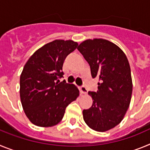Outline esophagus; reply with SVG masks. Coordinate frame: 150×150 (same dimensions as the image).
<instances>
[{
    "instance_id": "obj_1",
    "label": "esophagus",
    "mask_w": 150,
    "mask_h": 150,
    "mask_svg": "<svg viewBox=\"0 0 150 150\" xmlns=\"http://www.w3.org/2000/svg\"><path fill=\"white\" fill-rule=\"evenodd\" d=\"M79 89H80V92H81L82 94H85V95H86V94H87V92H88L87 88L85 86H81Z\"/></svg>"
}]
</instances>
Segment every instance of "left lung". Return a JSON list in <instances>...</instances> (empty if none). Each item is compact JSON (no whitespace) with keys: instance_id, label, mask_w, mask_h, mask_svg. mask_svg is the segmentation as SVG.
Listing matches in <instances>:
<instances>
[{"instance_id":"1","label":"left lung","mask_w":150,"mask_h":150,"mask_svg":"<svg viewBox=\"0 0 150 150\" xmlns=\"http://www.w3.org/2000/svg\"><path fill=\"white\" fill-rule=\"evenodd\" d=\"M77 50L99 80L98 91H88L93 103L83 110V120L91 129L107 132L121 122L129 107L133 85L128 59L117 45L101 38L86 40Z\"/></svg>"}]
</instances>
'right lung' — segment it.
Here are the masks:
<instances>
[{
  "instance_id": "1",
  "label": "right lung",
  "mask_w": 150,
  "mask_h": 150,
  "mask_svg": "<svg viewBox=\"0 0 150 150\" xmlns=\"http://www.w3.org/2000/svg\"><path fill=\"white\" fill-rule=\"evenodd\" d=\"M71 40H55L38 49L29 58L20 75V99L30 122L52 127L63 119L66 107L79 95L76 86L65 80L62 67L66 57L77 47Z\"/></svg>"
}]
</instances>
